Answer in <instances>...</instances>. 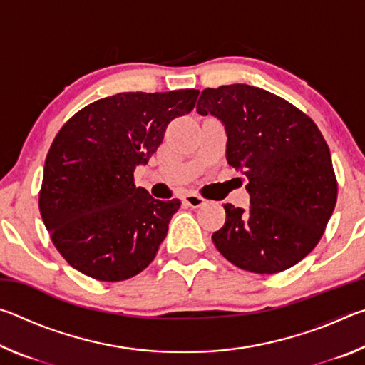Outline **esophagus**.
<instances>
[{
    "mask_svg": "<svg viewBox=\"0 0 365 365\" xmlns=\"http://www.w3.org/2000/svg\"><path fill=\"white\" fill-rule=\"evenodd\" d=\"M183 202L190 207L197 209V207L206 205V200H205V197H201L200 195H196V193H187L183 196Z\"/></svg>",
    "mask_w": 365,
    "mask_h": 365,
    "instance_id": "obj_1",
    "label": "esophagus"
}]
</instances>
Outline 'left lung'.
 Here are the masks:
<instances>
[{
  "label": "left lung",
  "instance_id": "8db88e82",
  "mask_svg": "<svg viewBox=\"0 0 365 365\" xmlns=\"http://www.w3.org/2000/svg\"><path fill=\"white\" fill-rule=\"evenodd\" d=\"M197 114H211L227 133V160L245 175L250 207L225 205L212 235L227 261L255 274H277L319 243L336 205L330 150L311 117L257 86L206 88Z\"/></svg>",
  "mask_w": 365,
  "mask_h": 365
}]
</instances>
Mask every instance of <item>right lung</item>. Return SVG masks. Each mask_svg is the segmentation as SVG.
<instances>
[{
    "mask_svg": "<svg viewBox=\"0 0 365 365\" xmlns=\"http://www.w3.org/2000/svg\"><path fill=\"white\" fill-rule=\"evenodd\" d=\"M197 90L117 93L80 109L54 138L40 214L56 250L100 282L140 274L156 256L180 201L135 187L133 172L163 143L169 122L193 110Z\"/></svg>",
    "mask_w": 365,
    "mask_h": 365,
    "instance_id": "add662e5",
    "label": "right lung"
}]
</instances>
